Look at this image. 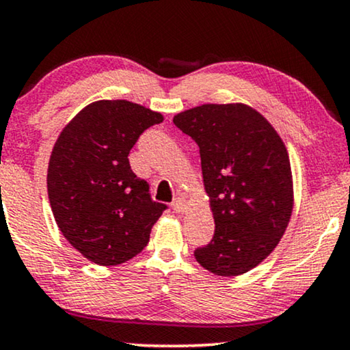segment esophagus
<instances>
[{"instance_id": "obj_1", "label": "esophagus", "mask_w": 350, "mask_h": 350, "mask_svg": "<svg viewBox=\"0 0 350 350\" xmlns=\"http://www.w3.org/2000/svg\"><path fill=\"white\" fill-rule=\"evenodd\" d=\"M172 210H174L176 213H184V211L187 210V206H185V202L183 198H176V200L172 202Z\"/></svg>"}]
</instances>
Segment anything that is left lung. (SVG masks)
I'll list each match as a JSON object with an SVG mask.
<instances>
[{
	"label": "left lung",
	"mask_w": 350,
	"mask_h": 350,
	"mask_svg": "<svg viewBox=\"0 0 350 350\" xmlns=\"http://www.w3.org/2000/svg\"><path fill=\"white\" fill-rule=\"evenodd\" d=\"M172 122L200 148L203 185L215 236L193 252L218 276H239L262 263L284 236L294 206L291 161L274 127L244 103H208Z\"/></svg>",
	"instance_id": "left-lung-1"
}]
</instances>
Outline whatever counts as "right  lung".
I'll return each mask as SVG.
<instances>
[{
  "label": "right lung",
  "instance_id": "add662e5",
  "mask_svg": "<svg viewBox=\"0 0 350 350\" xmlns=\"http://www.w3.org/2000/svg\"><path fill=\"white\" fill-rule=\"evenodd\" d=\"M163 114L127 100L87 105L66 124L48 163L57 228L87 260L121 265L140 254L166 205L153 202L129 165L137 139Z\"/></svg>",
  "mask_w": 350,
  "mask_h": 350
}]
</instances>
